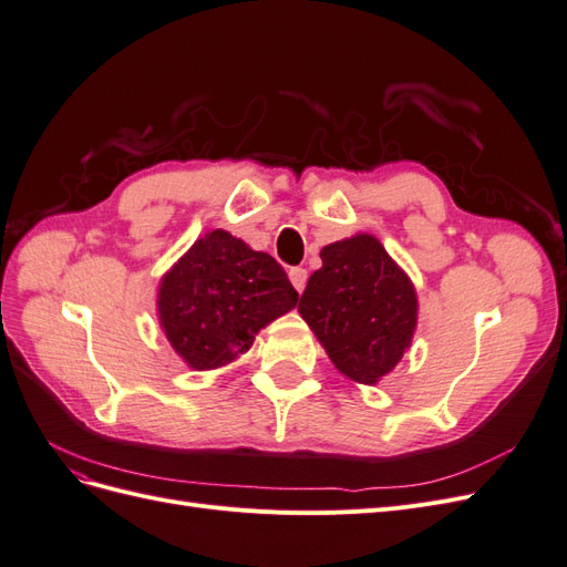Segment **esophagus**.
Masks as SVG:
<instances>
[{
	"label": "esophagus",
	"instance_id": "obj_1",
	"mask_svg": "<svg viewBox=\"0 0 567 567\" xmlns=\"http://www.w3.org/2000/svg\"><path fill=\"white\" fill-rule=\"evenodd\" d=\"M288 277H290V284L296 286L298 293H302L305 286H307V269H302V267H293V269L288 271Z\"/></svg>",
	"mask_w": 567,
	"mask_h": 567
}]
</instances>
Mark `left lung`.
<instances>
[{"label":"left lung","mask_w":567,"mask_h":567,"mask_svg":"<svg viewBox=\"0 0 567 567\" xmlns=\"http://www.w3.org/2000/svg\"><path fill=\"white\" fill-rule=\"evenodd\" d=\"M321 262L298 312L340 373L373 385L400 362L414 336V286L367 234L326 246Z\"/></svg>","instance_id":"left-lung-1"}]
</instances>
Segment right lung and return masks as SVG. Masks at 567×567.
I'll list each match as a JSON object with an SVG mask.
<instances>
[{"label": "right lung", "mask_w": 567, "mask_h": 567, "mask_svg": "<svg viewBox=\"0 0 567 567\" xmlns=\"http://www.w3.org/2000/svg\"><path fill=\"white\" fill-rule=\"evenodd\" d=\"M296 302L298 290L271 255L215 229L165 274L158 312L169 346L205 371L244 354L255 333Z\"/></svg>", "instance_id": "obj_1"}]
</instances>
